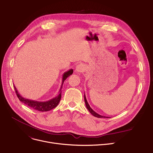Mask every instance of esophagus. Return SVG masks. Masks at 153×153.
<instances>
[{
    "instance_id": "esophagus-1",
    "label": "esophagus",
    "mask_w": 153,
    "mask_h": 153,
    "mask_svg": "<svg viewBox=\"0 0 153 153\" xmlns=\"http://www.w3.org/2000/svg\"><path fill=\"white\" fill-rule=\"evenodd\" d=\"M85 69V66L84 64H79L76 67V71L79 73L84 72Z\"/></svg>"
}]
</instances>
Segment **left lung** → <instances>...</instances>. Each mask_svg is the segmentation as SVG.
Masks as SVG:
<instances>
[{
	"label": "left lung",
	"mask_w": 153,
	"mask_h": 153,
	"mask_svg": "<svg viewBox=\"0 0 153 153\" xmlns=\"http://www.w3.org/2000/svg\"><path fill=\"white\" fill-rule=\"evenodd\" d=\"M84 100H85V105H86V107L87 108V109L88 110V111L90 112V113L92 114L95 117H97L98 118H109L110 117H106V116H101V115H100L98 114V113H97L95 111H94L92 109H91L90 106V105H88V102H87V100L86 99V97H85V95L84 94Z\"/></svg>",
	"instance_id": "left-lung-1"
}]
</instances>
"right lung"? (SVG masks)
Segmentation results:
<instances>
[{
    "mask_svg": "<svg viewBox=\"0 0 153 153\" xmlns=\"http://www.w3.org/2000/svg\"><path fill=\"white\" fill-rule=\"evenodd\" d=\"M73 73V69H71L69 71H67L64 73L62 77V85H61L60 90L59 91V94L56 97L51 99L50 100H48L47 101H38L36 100H29V99L23 98L18 93L16 87L15 85H13V87L18 98L20 101H22V102H23L27 106L33 108L34 109L37 110L39 111H42V112L48 111L56 108L58 105V103H59L61 98H62V88L63 87V84L65 82V80L68 78V77H69Z\"/></svg>",
    "mask_w": 153,
    "mask_h": 153,
    "instance_id": "obj_1",
    "label": "right lung"
}]
</instances>
